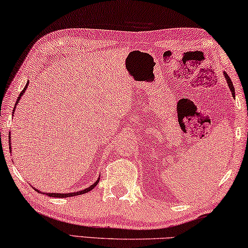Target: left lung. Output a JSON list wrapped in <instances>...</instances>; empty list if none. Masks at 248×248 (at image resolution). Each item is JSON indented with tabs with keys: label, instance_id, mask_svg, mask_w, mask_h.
Returning a JSON list of instances; mask_svg holds the SVG:
<instances>
[{
	"label": "left lung",
	"instance_id": "1",
	"mask_svg": "<svg viewBox=\"0 0 248 248\" xmlns=\"http://www.w3.org/2000/svg\"><path fill=\"white\" fill-rule=\"evenodd\" d=\"M224 76H225L226 82H227V84H229V87H230V89H231V91H232V94L235 96V89H234V87H233V83H232V81H231L230 77L227 76L226 72H224Z\"/></svg>",
	"mask_w": 248,
	"mask_h": 248
}]
</instances>
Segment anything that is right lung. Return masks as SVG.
<instances>
[{
    "instance_id": "right-lung-1",
    "label": "right lung",
    "mask_w": 248,
    "mask_h": 248,
    "mask_svg": "<svg viewBox=\"0 0 248 248\" xmlns=\"http://www.w3.org/2000/svg\"><path fill=\"white\" fill-rule=\"evenodd\" d=\"M27 86H28V82H27V84L25 86V88L23 89V91L21 92V94H19V96L17 97V100H16V104H15V107H16V105H17V103L19 102V100H21V96L24 94V92H25ZM15 107H14V109H15ZM14 109H13V111H14ZM10 140H11V139H10ZM10 146H11V143H10ZM10 149H11V147H10ZM99 180H100V179H99ZM99 180H97L96 182H94V184H93L92 186H88L87 189L81 190V191H79V192H72V193H46V194H48V196H49V197H55V198H67V197H75V196H79V194H83V193H87V192H89V191H91V190H92L93 188H94V186L97 185V182H99ZM36 191H38V190H36ZM38 192H39V191H38Z\"/></svg>"
}]
</instances>
